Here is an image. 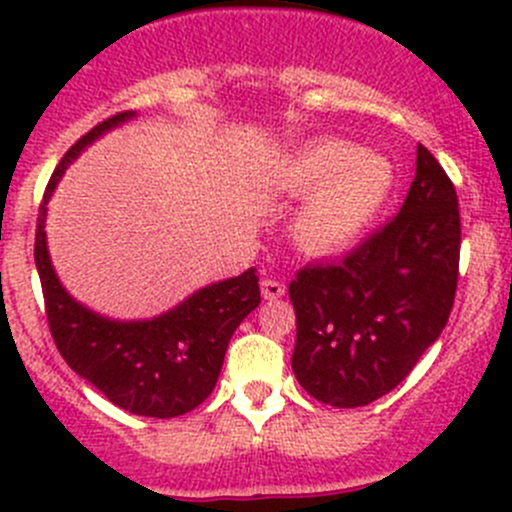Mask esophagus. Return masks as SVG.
<instances>
[{
  "label": "esophagus",
  "mask_w": 512,
  "mask_h": 512,
  "mask_svg": "<svg viewBox=\"0 0 512 512\" xmlns=\"http://www.w3.org/2000/svg\"><path fill=\"white\" fill-rule=\"evenodd\" d=\"M285 294V285L280 280H262V297L280 299Z\"/></svg>",
  "instance_id": "1"
}]
</instances>
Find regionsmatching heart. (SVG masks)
<instances>
[{
    "instance_id": "obj_1",
    "label": "heart",
    "mask_w": 512,
    "mask_h": 512,
    "mask_svg": "<svg viewBox=\"0 0 512 512\" xmlns=\"http://www.w3.org/2000/svg\"><path fill=\"white\" fill-rule=\"evenodd\" d=\"M277 185L289 198L313 193L294 220L299 245L312 255H337L379 218L394 188V168L379 153L317 138L282 160Z\"/></svg>"
}]
</instances>
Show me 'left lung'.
<instances>
[{"instance_id": "1", "label": "left lung", "mask_w": 512, "mask_h": 512, "mask_svg": "<svg viewBox=\"0 0 512 512\" xmlns=\"http://www.w3.org/2000/svg\"><path fill=\"white\" fill-rule=\"evenodd\" d=\"M458 257L456 188L418 143L416 178L399 215L344 260L312 262L289 282L297 314L292 369L302 389L337 409L396 389L446 327Z\"/></svg>"}]
</instances>
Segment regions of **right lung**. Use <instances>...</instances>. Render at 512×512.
<instances>
[{
	"mask_svg": "<svg viewBox=\"0 0 512 512\" xmlns=\"http://www.w3.org/2000/svg\"><path fill=\"white\" fill-rule=\"evenodd\" d=\"M133 116V111H121L101 121L56 165L36 218L34 262L49 332L66 364L123 411L173 418L193 411L215 389L230 337L260 304V277L250 267L240 277L203 287L175 309L146 322L101 317L61 287L46 250V203L66 165L98 136Z\"/></svg>",
	"mask_w": 512,
	"mask_h": 512,
	"instance_id": "1",
	"label": "right lung"
}]
</instances>
